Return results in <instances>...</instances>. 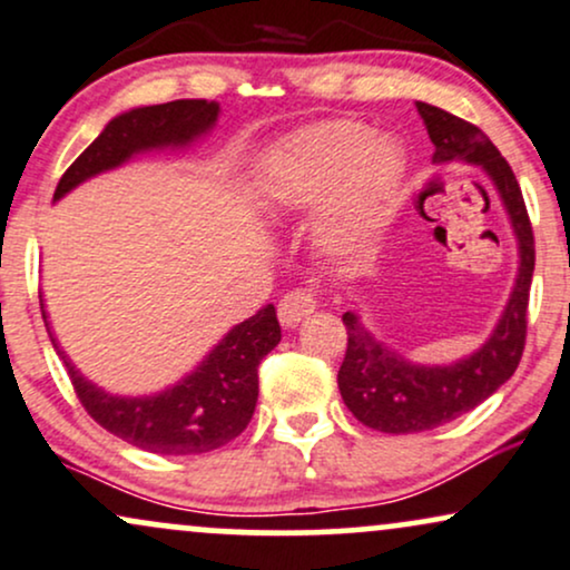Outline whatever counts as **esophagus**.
<instances>
[{
    "instance_id": "34e87169",
    "label": "esophagus",
    "mask_w": 570,
    "mask_h": 570,
    "mask_svg": "<svg viewBox=\"0 0 570 570\" xmlns=\"http://www.w3.org/2000/svg\"><path fill=\"white\" fill-rule=\"evenodd\" d=\"M317 309V298L309 291H291L279 298L277 306V317L283 327H296L306 314H312Z\"/></svg>"
}]
</instances>
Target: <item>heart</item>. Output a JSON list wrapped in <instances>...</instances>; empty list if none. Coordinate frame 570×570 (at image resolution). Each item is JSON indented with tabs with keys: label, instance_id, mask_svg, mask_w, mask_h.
Wrapping results in <instances>:
<instances>
[{
	"label": "heart",
	"instance_id": "1",
	"mask_svg": "<svg viewBox=\"0 0 570 570\" xmlns=\"http://www.w3.org/2000/svg\"><path fill=\"white\" fill-rule=\"evenodd\" d=\"M405 176L403 146L352 119H327L266 154L261 194L277 210H306L327 197L323 239L336 250L371 245Z\"/></svg>",
	"mask_w": 570,
	"mask_h": 570
}]
</instances>
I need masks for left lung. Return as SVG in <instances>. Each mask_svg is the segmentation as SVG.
I'll use <instances>...</instances> for the list:
<instances>
[{
    "label": "left lung",
    "instance_id": "8db88e82",
    "mask_svg": "<svg viewBox=\"0 0 570 570\" xmlns=\"http://www.w3.org/2000/svg\"><path fill=\"white\" fill-rule=\"evenodd\" d=\"M434 144V163L483 167L518 237V279L491 338L451 365H416L373 336L354 312H346V354L338 367L341 397L354 419L386 434H413L443 426L485 403L518 371L525 350L528 293H531L533 229L512 167L480 127L438 106L416 104Z\"/></svg>",
    "mask_w": 570,
    "mask_h": 570
}]
</instances>
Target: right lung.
I'll use <instances>...</instances> for the list:
<instances>
[{
	"instance_id": "add662e5",
	"label": "right lung",
	"mask_w": 570,
	"mask_h": 570,
	"mask_svg": "<svg viewBox=\"0 0 570 570\" xmlns=\"http://www.w3.org/2000/svg\"><path fill=\"white\" fill-rule=\"evenodd\" d=\"M216 100H170L140 106L114 117L104 132L73 159L58 180L56 199L82 180L125 165L136 154L154 149H184L194 138L213 130L218 119ZM47 333L85 411L125 443L163 456H191L232 443L250 424L258 400V365L283 338L272 304L245 323L234 325L189 376L165 392L146 397H119L87 381L52 336L39 296Z\"/></svg>"
}]
</instances>
